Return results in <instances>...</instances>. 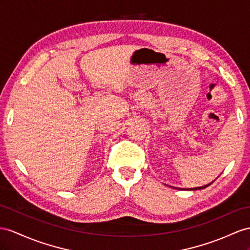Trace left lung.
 I'll return each instance as SVG.
<instances>
[{
  "instance_id": "left-lung-1",
  "label": "left lung",
  "mask_w": 250,
  "mask_h": 250,
  "mask_svg": "<svg viewBox=\"0 0 250 250\" xmlns=\"http://www.w3.org/2000/svg\"><path fill=\"white\" fill-rule=\"evenodd\" d=\"M213 182H211V183H209V184H207V185H205V186H202V187H196V188H188V189H183V188H176V187H172L171 186V188H174V189H180V190H190V191H193V190H201V189H205V188H207L208 186H210L211 184H212Z\"/></svg>"
}]
</instances>
